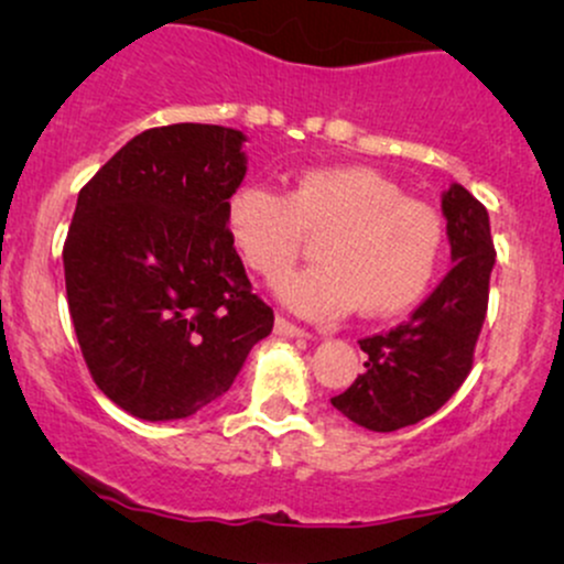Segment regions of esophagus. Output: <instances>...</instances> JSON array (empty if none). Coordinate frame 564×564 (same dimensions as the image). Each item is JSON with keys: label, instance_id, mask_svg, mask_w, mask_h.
<instances>
[{"label": "esophagus", "instance_id": "34e87169", "mask_svg": "<svg viewBox=\"0 0 564 564\" xmlns=\"http://www.w3.org/2000/svg\"><path fill=\"white\" fill-rule=\"evenodd\" d=\"M275 334L291 336V339H294V336H296V339H300V336H310L302 326H296V323L286 321V318H283V315H278V318H275Z\"/></svg>", "mask_w": 564, "mask_h": 564}]
</instances>
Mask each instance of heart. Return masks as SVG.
<instances>
[{
	"label": "heart",
	"mask_w": 564,
	"mask_h": 564,
	"mask_svg": "<svg viewBox=\"0 0 564 564\" xmlns=\"http://www.w3.org/2000/svg\"><path fill=\"white\" fill-rule=\"evenodd\" d=\"M225 228L246 268L268 281L286 275L318 243V268L278 283V296L310 318H392L435 283L445 228L430 206L368 166L300 172L286 193L243 183L225 204Z\"/></svg>",
	"instance_id": "obj_1"
}]
</instances>
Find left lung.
Segmentation results:
<instances>
[{
    "mask_svg": "<svg viewBox=\"0 0 564 564\" xmlns=\"http://www.w3.org/2000/svg\"><path fill=\"white\" fill-rule=\"evenodd\" d=\"M443 215L456 264L411 318L360 339L366 371L332 398L336 411L366 430L394 432L432 416L475 364L496 262L490 219L480 200L456 183L443 193Z\"/></svg>",
    "mask_w": 564,
    "mask_h": 564,
    "instance_id": "obj_1",
    "label": "left lung"
}]
</instances>
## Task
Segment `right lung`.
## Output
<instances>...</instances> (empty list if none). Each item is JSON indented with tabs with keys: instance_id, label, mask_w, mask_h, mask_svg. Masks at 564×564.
I'll use <instances>...</instances> for the list:
<instances>
[{
	"instance_id": "add662e5",
	"label": "right lung",
	"mask_w": 564,
	"mask_h": 564,
	"mask_svg": "<svg viewBox=\"0 0 564 564\" xmlns=\"http://www.w3.org/2000/svg\"><path fill=\"white\" fill-rule=\"evenodd\" d=\"M243 140L217 124L145 129L79 191L63 243L68 313L95 384L145 422L228 392L273 332L225 228Z\"/></svg>"
}]
</instances>
